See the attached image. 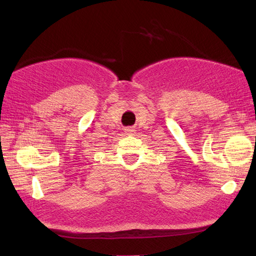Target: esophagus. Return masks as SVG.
<instances>
[{
    "label": "esophagus",
    "instance_id": "obj_1",
    "mask_svg": "<svg viewBox=\"0 0 256 256\" xmlns=\"http://www.w3.org/2000/svg\"><path fill=\"white\" fill-rule=\"evenodd\" d=\"M128 132H130V133H132V132H134V130H131V128H130V130H128Z\"/></svg>",
    "mask_w": 256,
    "mask_h": 256
}]
</instances>
